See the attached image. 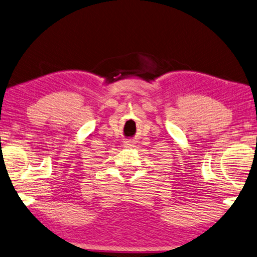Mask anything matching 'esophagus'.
I'll use <instances>...</instances> for the list:
<instances>
[{
	"label": "esophagus",
	"instance_id": "esophagus-1",
	"mask_svg": "<svg viewBox=\"0 0 257 257\" xmlns=\"http://www.w3.org/2000/svg\"><path fill=\"white\" fill-rule=\"evenodd\" d=\"M125 147L131 148V147H132V143H131V142H126V143H125Z\"/></svg>",
	"mask_w": 257,
	"mask_h": 257
}]
</instances>
